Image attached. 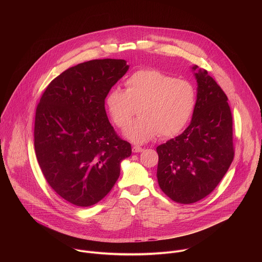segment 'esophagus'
<instances>
[{"label":"esophagus","instance_id":"34e87169","mask_svg":"<svg viewBox=\"0 0 262 262\" xmlns=\"http://www.w3.org/2000/svg\"><path fill=\"white\" fill-rule=\"evenodd\" d=\"M143 148H142V147H140V146H138V145H134V146H133V147H132V151H133V152H136V153H137V152H141V151H143Z\"/></svg>","mask_w":262,"mask_h":262}]
</instances>
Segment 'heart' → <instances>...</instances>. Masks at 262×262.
<instances>
[{
    "label": "heart",
    "mask_w": 262,
    "mask_h": 262,
    "mask_svg": "<svg viewBox=\"0 0 262 262\" xmlns=\"http://www.w3.org/2000/svg\"><path fill=\"white\" fill-rule=\"evenodd\" d=\"M125 85V91L110 90L106 107L113 123L120 128L131 123L138 108L140 118L124 132L128 139L144 143L158 134L170 138L189 123L196 92L188 80L158 70H139L127 77Z\"/></svg>",
    "instance_id": "b5f03b06"
}]
</instances>
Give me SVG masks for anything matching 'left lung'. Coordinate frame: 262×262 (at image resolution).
Instances as JSON below:
<instances>
[{
  "label": "left lung",
  "instance_id": "left-lung-1",
  "mask_svg": "<svg viewBox=\"0 0 262 262\" xmlns=\"http://www.w3.org/2000/svg\"><path fill=\"white\" fill-rule=\"evenodd\" d=\"M196 66L192 67L195 71ZM198 94L192 119L178 137L157 146V180L162 191L181 204L210 194L234 158L233 119L228 98L208 74H195Z\"/></svg>",
  "mask_w": 262,
  "mask_h": 262
}]
</instances>
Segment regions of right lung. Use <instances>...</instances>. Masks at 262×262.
<instances>
[{"label":"right lung","mask_w":262,"mask_h":262,"mask_svg":"<svg viewBox=\"0 0 262 262\" xmlns=\"http://www.w3.org/2000/svg\"><path fill=\"white\" fill-rule=\"evenodd\" d=\"M124 59H94L56 76L36 108L34 147L51 188L67 202L90 207L112 189L120 163L131 155L108 120L105 99L127 73Z\"/></svg>","instance_id":"1"}]
</instances>
